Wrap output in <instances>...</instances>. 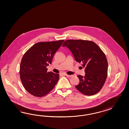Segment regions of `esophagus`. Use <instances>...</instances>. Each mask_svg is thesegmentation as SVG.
<instances>
[{"label":"esophagus","instance_id":"esophagus-1","mask_svg":"<svg viewBox=\"0 0 129 129\" xmlns=\"http://www.w3.org/2000/svg\"><path fill=\"white\" fill-rule=\"evenodd\" d=\"M67 77H72L73 76V75H65Z\"/></svg>","mask_w":129,"mask_h":129}]
</instances>
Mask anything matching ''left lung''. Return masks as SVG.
<instances>
[{
  "label": "left lung",
  "mask_w": 129,
  "mask_h": 129,
  "mask_svg": "<svg viewBox=\"0 0 129 129\" xmlns=\"http://www.w3.org/2000/svg\"><path fill=\"white\" fill-rule=\"evenodd\" d=\"M62 46L67 47L85 68V75L78 76L80 82L76 88L86 95L98 93L106 82L108 70L107 59L101 49L92 41L82 40H67Z\"/></svg>",
  "instance_id": "1"
}]
</instances>
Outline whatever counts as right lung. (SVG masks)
Segmentation results:
<instances>
[{
    "label": "right lung",
    "instance_id": "1",
    "mask_svg": "<svg viewBox=\"0 0 129 129\" xmlns=\"http://www.w3.org/2000/svg\"><path fill=\"white\" fill-rule=\"evenodd\" d=\"M64 40L36 43L23 55L20 66V77L24 88L36 97H42L52 90L59 74L47 72L55 52Z\"/></svg>",
    "mask_w": 129,
    "mask_h": 129
}]
</instances>
